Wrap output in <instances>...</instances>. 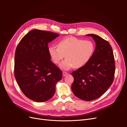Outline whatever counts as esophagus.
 I'll return each mask as SVG.
<instances>
[{
	"instance_id": "esophagus-1",
	"label": "esophagus",
	"mask_w": 127,
	"mask_h": 127,
	"mask_svg": "<svg viewBox=\"0 0 127 127\" xmlns=\"http://www.w3.org/2000/svg\"><path fill=\"white\" fill-rule=\"evenodd\" d=\"M68 74H67V72H63V76H66Z\"/></svg>"
}]
</instances>
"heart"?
I'll list each match as a JSON object with an SVG mask.
<instances>
[{"label": "heart", "instance_id": "b5f03b06", "mask_svg": "<svg viewBox=\"0 0 127 127\" xmlns=\"http://www.w3.org/2000/svg\"><path fill=\"white\" fill-rule=\"evenodd\" d=\"M49 55L55 64H60L64 70H69L74 67L79 68L88 63L95 51V45L90 40H83L74 37H67L60 41L57 44L50 45L48 48Z\"/></svg>", "mask_w": 127, "mask_h": 127}]
</instances>
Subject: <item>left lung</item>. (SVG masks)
Instances as JSON below:
<instances>
[{"label": "left lung", "instance_id": "1", "mask_svg": "<svg viewBox=\"0 0 127 127\" xmlns=\"http://www.w3.org/2000/svg\"><path fill=\"white\" fill-rule=\"evenodd\" d=\"M86 35L93 37L95 49L88 63L71 73L74 78L71 90L78 98L90 101L101 96L112 85L115 63L109 42L95 34Z\"/></svg>", "mask_w": 127, "mask_h": 127}]
</instances>
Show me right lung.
Wrapping results in <instances>:
<instances>
[{
    "instance_id": "obj_1",
    "label": "right lung",
    "mask_w": 127,
    "mask_h": 127,
    "mask_svg": "<svg viewBox=\"0 0 127 127\" xmlns=\"http://www.w3.org/2000/svg\"><path fill=\"white\" fill-rule=\"evenodd\" d=\"M58 34L39 30L31 31L22 38L15 55L14 72L17 84L27 97L37 102L50 99L62 71L51 61L48 43Z\"/></svg>"
}]
</instances>
